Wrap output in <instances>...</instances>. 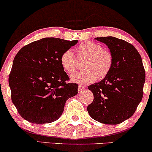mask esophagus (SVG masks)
Here are the masks:
<instances>
[{
	"instance_id": "esophagus-1",
	"label": "esophagus",
	"mask_w": 152,
	"mask_h": 152,
	"mask_svg": "<svg viewBox=\"0 0 152 152\" xmlns=\"http://www.w3.org/2000/svg\"><path fill=\"white\" fill-rule=\"evenodd\" d=\"M85 89V86H82V85H78V90L79 91H82Z\"/></svg>"
}]
</instances>
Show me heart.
<instances>
[{
  "mask_svg": "<svg viewBox=\"0 0 152 152\" xmlns=\"http://www.w3.org/2000/svg\"><path fill=\"white\" fill-rule=\"evenodd\" d=\"M78 57H86L85 71H76L71 76L75 83L87 84L94 82L97 78H104L111 71L113 65V56L109 50H104L101 45L91 41L81 43L76 48ZM76 58L70 49L63 52L60 57L62 69L67 74H71L76 69Z\"/></svg>",
  "mask_w": 152,
  "mask_h": 152,
  "instance_id": "obj_1",
  "label": "heart"
}]
</instances>
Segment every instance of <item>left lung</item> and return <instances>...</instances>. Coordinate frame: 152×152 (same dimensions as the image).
I'll use <instances>...</instances> for the list:
<instances>
[{"mask_svg": "<svg viewBox=\"0 0 152 152\" xmlns=\"http://www.w3.org/2000/svg\"><path fill=\"white\" fill-rule=\"evenodd\" d=\"M105 43L113 56L109 74L90 85L94 101L87 107L93 119L116 125L129 118L143 97L145 71L142 59L135 47L113 36L94 38Z\"/></svg>", "mask_w": 152, "mask_h": 152, "instance_id": "obj_1", "label": "left lung"}]
</instances>
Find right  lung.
Segmentation results:
<instances>
[{
  "label": "right lung",
  "mask_w": 152,
  "mask_h": 152,
  "mask_svg": "<svg viewBox=\"0 0 152 152\" xmlns=\"http://www.w3.org/2000/svg\"><path fill=\"white\" fill-rule=\"evenodd\" d=\"M77 43L43 38L16 54L8 83L12 102L26 121L38 124L56 121L66 101L78 94V84L66 83L69 78L60 64L63 52Z\"/></svg>",
  "instance_id": "1"
}]
</instances>
